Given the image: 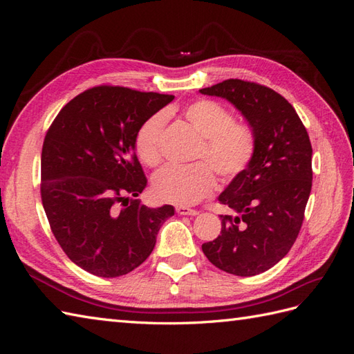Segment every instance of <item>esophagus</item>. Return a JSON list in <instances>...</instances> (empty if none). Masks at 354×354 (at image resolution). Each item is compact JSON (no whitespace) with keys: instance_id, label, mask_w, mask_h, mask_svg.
<instances>
[{"instance_id":"34e87169","label":"esophagus","mask_w":354,"mask_h":354,"mask_svg":"<svg viewBox=\"0 0 354 354\" xmlns=\"http://www.w3.org/2000/svg\"><path fill=\"white\" fill-rule=\"evenodd\" d=\"M176 211H177V214H180V216H192V217L198 216V211L190 209V208H187V207H177Z\"/></svg>"}]
</instances>
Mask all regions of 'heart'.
<instances>
[{
  "label": "heart",
  "mask_w": 354,
  "mask_h": 354,
  "mask_svg": "<svg viewBox=\"0 0 354 354\" xmlns=\"http://www.w3.org/2000/svg\"><path fill=\"white\" fill-rule=\"evenodd\" d=\"M185 120L203 138L196 158L207 160L214 171L230 180L248 167L255 152L251 128L233 121L232 113L217 102L196 100L183 111ZM165 124L162 113H155L138 127L134 137L137 156L147 167L160 162V133ZM216 176L205 162L186 168L167 167L155 176L152 194L156 199L178 207H192L216 190Z\"/></svg>",
  "instance_id": "heart-1"
}]
</instances>
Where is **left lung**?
<instances>
[{"instance_id":"1","label":"left lung","mask_w":354,"mask_h":354,"mask_svg":"<svg viewBox=\"0 0 354 354\" xmlns=\"http://www.w3.org/2000/svg\"><path fill=\"white\" fill-rule=\"evenodd\" d=\"M199 91L230 102L255 137L251 162L218 196L234 216H220L218 238L202 251L223 272L260 274L283 259L301 229L312 190V145L292 104L269 87L226 80Z\"/></svg>"}]
</instances>
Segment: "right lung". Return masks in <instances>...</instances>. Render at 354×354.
<instances>
[{
    "instance_id": "add662e5",
    "label": "right lung",
    "mask_w": 354,
    "mask_h": 354,
    "mask_svg": "<svg viewBox=\"0 0 354 354\" xmlns=\"http://www.w3.org/2000/svg\"><path fill=\"white\" fill-rule=\"evenodd\" d=\"M174 95L100 85L53 121L41 153V199L62 250L81 269L116 277L140 266L174 207L136 199L147 185L134 137Z\"/></svg>"
}]
</instances>
